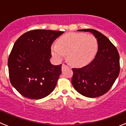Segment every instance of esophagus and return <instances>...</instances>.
<instances>
[{
    "label": "esophagus",
    "mask_w": 126,
    "mask_h": 126,
    "mask_svg": "<svg viewBox=\"0 0 126 126\" xmlns=\"http://www.w3.org/2000/svg\"><path fill=\"white\" fill-rule=\"evenodd\" d=\"M68 66L66 65V64H62V70H63V69H64V68H68Z\"/></svg>",
    "instance_id": "esophagus-1"
}]
</instances>
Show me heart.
I'll return each mask as SVG.
<instances>
[{
	"label": "heart",
	"mask_w": 126,
	"mask_h": 126,
	"mask_svg": "<svg viewBox=\"0 0 126 126\" xmlns=\"http://www.w3.org/2000/svg\"><path fill=\"white\" fill-rule=\"evenodd\" d=\"M97 50V42L91 35L69 33L60 38L57 44L51 46V52L57 61H62L68 55L71 64L82 66L92 60Z\"/></svg>",
	"instance_id": "1"
}]
</instances>
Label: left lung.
<instances>
[{
  "instance_id": "1",
  "label": "left lung",
  "mask_w": 126,
  "mask_h": 126,
  "mask_svg": "<svg viewBox=\"0 0 126 126\" xmlns=\"http://www.w3.org/2000/svg\"><path fill=\"white\" fill-rule=\"evenodd\" d=\"M90 32L97 39L98 50L93 60L81 68H72V84L77 92L88 97H97L111 88L120 71L119 55L116 47L107 37L94 29Z\"/></svg>"
}]
</instances>
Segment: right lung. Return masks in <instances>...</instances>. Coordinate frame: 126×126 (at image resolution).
<instances>
[{
    "instance_id": "add662e5",
    "label": "right lung",
    "mask_w": 126,
    "mask_h": 126,
    "mask_svg": "<svg viewBox=\"0 0 126 126\" xmlns=\"http://www.w3.org/2000/svg\"><path fill=\"white\" fill-rule=\"evenodd\" d=\"M64 32L30 30L16 40L8 60L10 80L24 97L44 98L55 89L62 64L50 63L51 45Z\"/></svg>"
}]
</instances>
